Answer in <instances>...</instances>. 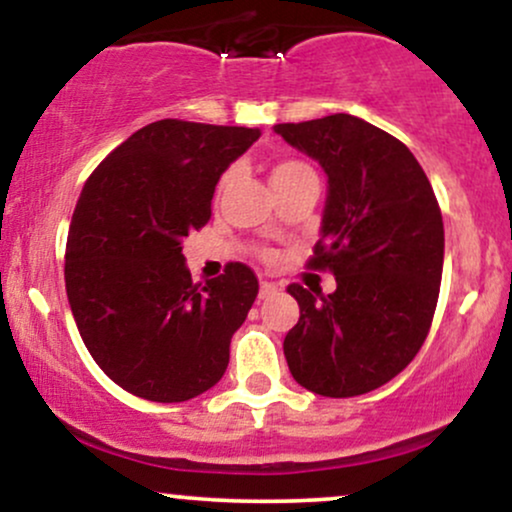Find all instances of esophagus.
<instances>
[{"label":"esophagus","instance_id":"obj_1","mask_svg":"<svg viewBox=\"0 0 512 512\" xmlns=\"http://www.w3.org/2000/svg\"><path fill=\"white\" fill-rule=\"evenodd\" d=\"M276 291H279V286L272 284V281H262L260 284V298H272Z\"/></svg>","mask_w":512,"mask_h":512}]
</instances>
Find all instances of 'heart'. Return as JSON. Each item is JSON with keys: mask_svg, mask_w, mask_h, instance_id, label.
Here are the masks:
<instances>
[{"mask_svg": "<svg viewBox=\"0 0 512 512\" xmlns=\"http://www.w3.org/2000/svg\"><path fill=\"white\" fill-rule=\"evenodd\" d=\"M303 173H313V168L308 166V163L298 161V158H279V161L272 163V185H276V182H286V180H293L298 178V175ZM233 175L226 173L219 182V190H223V187L231 182Z\"/></svg>", "mask_w": 512, "mask_h": 512, "instance_id": "obj_1", "label": "heart"}]
</instances>
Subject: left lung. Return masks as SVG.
<instances>
[{"mask_svg":"<svg viewBox=\"0 0 512 512\" xmlns=\"http://www.w3.org/2000/svg\"><path fill=\"white\" fill-rule=\"evenodd\" d=\"M274 132L325 168L330 192L308 267L337 279L320 298L289 284L301 317L284 339L286 363L315 395H366L402 373L431 330L445 248L438 199L407 146L354 115Z\"/></svg>","mask_w":512,"mask_h":512,"instance_id":"8db88e82","label":"left lung"}]
</instances>
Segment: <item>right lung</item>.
I'll list each match as a JSON object with an SVG mask.
<instances>
[{
  "instance_id": "1",
  "label": "right lung",
  "mask_w": 512,
  "mask_h": 512,
  "mask_svg": "<svg viewBox=\"0 0 512 512\" xmlns=\"http://www.w3.org/2000/svg\"><path fill=\"white\" fill-rule=\"evenodd\" d=\"M260 129L158 120L88 175L64 252L72 315L113 383L151 402H187L226 373L233 332L257 298L248 264L195 284L182 238L211 219L221 173Z\"/></svg>"
}]
</instances>
